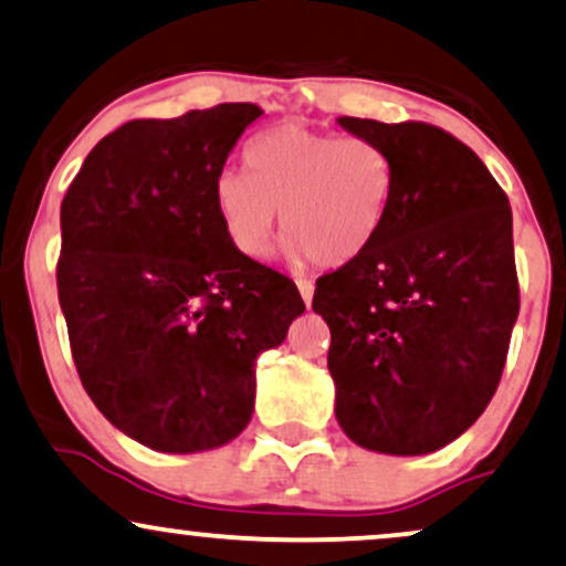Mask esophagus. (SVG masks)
<instances>
[{
  "mask_svg": "<svg viewBox=\"0 0 566 566\" xmlns=\"http://www.w3.org/2000/svg\"><path fill=\"white\" fill-rule=\"evenodd\" d=\"M297 290H300V295H303V303L311 307V303H313V282H307V279H297Z\"/></svg>",
  "mask_w": 566,
  "mask_h": 566,
  "instance_id": "esophagus-1",
  "label": "esophagus"
}]
</instances>
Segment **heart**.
I'll return each mask as SVG.
<instances>
[{
    "label": "heart",
    "mask_w": 566,
    "mask_h": 566,
    "mask_svg": "<svg viewBox=\"0 0 566 566\" xmlns=\"http://www.w3.org/2000/svg\"><path fill=\"white\" fill-rule=\"evenodd\" d=\"M245 167L248 175L221 171L213 206L227 240L250 261L271 253L282 213L292 261L347 266L376 242L395 192V167L374 140L300 125L255 138L245 148Z\"/></svg>",
    "instance_id": "b5f03b06"
}]
</instances>
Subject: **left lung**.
Masks as SVG:
<instances>
[{
  "label": "left lung",
  "mask_w": 566,
  "mask_h": 566,
  "mask_svg": "<svg viewBox=\"0 0 566 566\" xmlns=\"http://www.w3.org/2000/svg\"><path fill=\"white\" fill-rule=\"evenodd\" d=\"M336 123L395 167L376 242L313 295L332 332L336 420L370 452L431 454L481 418L502 378L520 313L510 200L441 127Z\"/></svg>",
  "instance_id": "1"
}]
</instances>
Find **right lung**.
<instances>
[{"label":"right lung","mask_w":566,"mask_h":566,"mask_svg":"<svg viewBox=\"0 0 566 566\" xmlns=\"http://www.w3.org/2000/svg\"><path fill=\"white\" fill-rule=\"evenodd\" d=\"M255 104L133 119L96 143L62 200L56 290L77 376L114 428L196 454L245 431L255 360L287 339L295 282L240 255L213 182Z\"/></svg>","instance_id":"obj_1"}]
</instances>
